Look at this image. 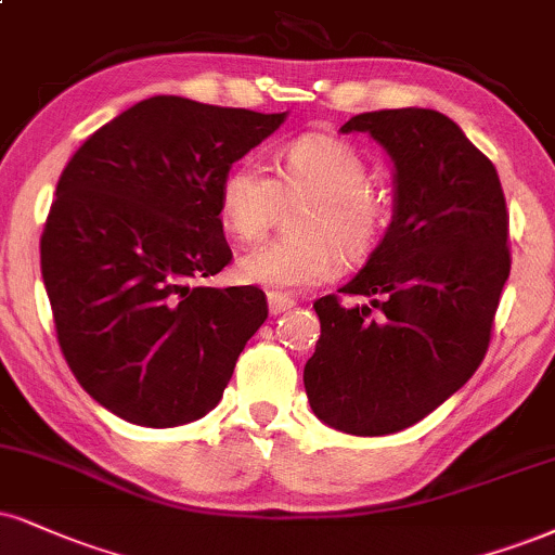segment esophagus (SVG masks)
<instances>
[{
    "instance_id": "1",
    "label": "esophagus",
    "mask_w": 555,
    "mask_h": 555,
    "mask_svg": "<svg viewBox=\"0 0 555 555\" xmlns=\"http://www.w3.org/2000/svg\"><path fill=\"white\" fill-rule=\"evenodd\" d=\"M297 302L289 295H282V292H269V310L271 315H282V312L292 310Z\"/></svg>"
}]
</instances>
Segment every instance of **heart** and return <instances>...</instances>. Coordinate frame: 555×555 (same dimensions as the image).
Returning <instances> with one entry per match:
<instances>
[{
	"instance_id": "obj_1",
	"label": "heart",
	"mask_w": 555,
	"mask_h": 555,
	"mask_svg": "<svg viewBox=\"0 0 555 555\" xmlns=\"http://www.w3.org/2000/svg\"><path fill=\"white\" fill-rule=\"evenodd\" d=\"M366 163L341 139L307 133L276 155V180L256 159H243L219 185V217L240 240H258L284 202L305 198L292 235L258 245L237 260L240 282L295 292L328 282L341 256L362 260L385 232V206L370 193Z\"/></svg>"
}]
</instances>
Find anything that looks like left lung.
<instances>
[{
  "label": "left lung",
  "mask_w": 555,
  "mask_h": 555,
  "mask_svg": "<svg viewBox=\"0 0 555 555\" xmlns=\"http://www.w3.org/2000/svg\"><path fill=\"white\" fill-rule=\"evenodd\" d=\"M392 159V222L364 269L320 297V338L305 364L312 413L333 429L383 437L457 392L491 341L512 258L509 214L491 159L444 113H359Z\"/></svg>",
  "instance_id": "8db88e82"
}]
</instances>
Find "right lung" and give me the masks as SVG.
Here are the masks:
<instances>
[{"mask_svg": "<svg viewBox=\"0 0 555 555\" xmlns=\"http://www.w3.org/2000/svg\"><path fill=\"white\" fill-rule=\"evenodd\" d=\"M286 113L155 95L69 159L41 237L62 353L103 409L139 426L196 422L222 400L269 318L256 286H204L230 263L219 185Z\"/></svg>", "mask_w": 555, "mask_h": 555, "instance_id": "right-lung-1", "label": "right lung"}]
</instances>
